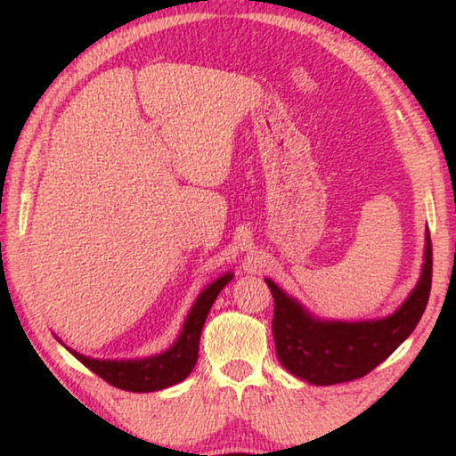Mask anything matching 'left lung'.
Masks as SVG:
<instances>
[{"label":"left lung","instance_id":"obj_1","mask_svg":"<svg viewBox=\"0 0 456 456\" xmlns=\"http://www.w3.org/2000/svg\"><path fill=\"white\" fill-rule=\"evenodd\" d=\"M419 282L388 317L370 322H325L307 312L273 280L265 278L274 297L273 335L286 370L315 386H331L362 378L384 362L413 329L428 307L433 273V248L428 231Z\"/></svg>","mask_w":456,"mask_h":456}]
</instances>
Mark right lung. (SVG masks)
Instances as JSON below:
<instances>
[{
  "mask_svg": "<svg viewBox=\"0 0 456 456\" xmlns=\"http://www.w3.org/2000/svg\"><path fill=\"white\" fill-rule=\"evenodd\" d=\"M231 278H233V273H227L219 276L216 282H211L206 289H201V294L190 309L186 322H183L176 343L160 354L149 358H134V361H102V358H90L72 351L61 338L58 341L78 358L84 366H88L92 372L103 378L105 382L115 386V388L127 392L164 390L168 386L186 380L188 374L193 370V366H196L203 323H206L216 297L231 282Z\"/></svg>",
  "mask_w": 456,
  "mask_h": 456,
  "instance_id": "add662e5",
  "label": "right lung"
}]
</instances>
